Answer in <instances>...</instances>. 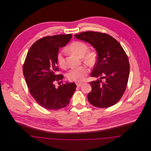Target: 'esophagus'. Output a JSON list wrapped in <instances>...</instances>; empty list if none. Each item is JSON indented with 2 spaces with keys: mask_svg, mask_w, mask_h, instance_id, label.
Instances as JSON below:
<instances>
[{
  "mask_svg": "<svg viewBox=\"0 0 151 151\" xmlns=\"http://www.w3.org/2000/svg\"><path fill=\"white\" fill-rule=\"evenodd\" d=\"M76 85H77V86H78V87H80V86H81L83 85V84H82V83H76Z\"/></svg>",
  "mask_w": 151,
  "mask_h": 151,
  "instance_id": "34e87169",
  "label": "esophagus"
}]
</instances>
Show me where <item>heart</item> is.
Returning a JSON list of instances; mask_svg holds the SVG:
<instances>
[{
	"instance_id": "b5f03b06",
	"label": "heart",
	"mask_w": 151,
	"mask_h": 151,
	"mask_svg": "<svg viewBox=\"0 0 151 151\" xmlns=\"http://www.w3.org/2000/svg\"><path fill=\"white\" fill-rule=\"evenodd\" d=\"M88 47L86 43L81 41H74L69 46V50L81 57L83 62L89 66L95 64L97 55L95 51L88 50ZM57 62L62 68L65 67L64 51H60L57 56ZM88 73L86 66H80L73 68L67 74V78L70 81L81 82L84 80Z\"/></svg>"
}]
</instances>
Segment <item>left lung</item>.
<instances>
[{"label":"left lung","mask_w":151,"mask_h":151,"mask_svg":"<svg viewBox=\"0 0 151 151\" xmlns=\"http://www.w3.org/2000/svg\"><path fill=\"white\" fill-rule=\"evenodd\" d=\"M74 36L90 43L98 53L91 76H104L101 77L104 81L89 82L92 91L88 94L89 102L100 108L114 105L122 98L127 85L129 64L126 53L116 40L105 33L86 31Z\"/></svg>","instance_id":"obj_1"}]
</instances>
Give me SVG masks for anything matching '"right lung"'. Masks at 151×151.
Listing matches in <instances>:
<instances>
[{
	"label": "right lung",
	"instance_id": "right-lung-1",
	"mask_svg": "<svg viewBox=\"0 0 151 151\" xmlns=\"http://www.w3.org/2000/svg\"><path fill=\"white\" fill-rule=\"evenodd\" d=\"M71 34L46 36L40 39L29 48L23 65V74L31 96L42 107L56 110L68 105L76 85L62 84L58 88L55 83L63 80L57 74V56L59 48L67 45Z\"/></svg>",
	"mask_w": 151,
	"mask_h": 151
}]
</instances>
